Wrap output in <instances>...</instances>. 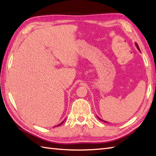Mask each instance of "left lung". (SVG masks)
Returning a JSON list of instances; mask_svg holds the SVG:
<instances>
[{
    "instance_id": "obj_1",
    "label": "left lung",
    "mask_w": 156,
    "mask_h": 156,
    "mask_svg": "<svg viewBox=\"0 0 156 156\" xmlns=\"http://www.w3.org/2000/svg\"><path fill=\"white\" fill-rule=\"evenodd\" d=\"M135 45H136V47H137V49L139 51H140V48H139V46H138V45H137V43H135ZM98 117V119H99V120L100 121H102V122H108L107 121H104V120H102V119H101V118H99L98 117Z\"/></svg>"
}]
</instances>
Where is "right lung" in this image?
Masks as SVG:
<instances>
[{
  "mask_svg": "<svg viewBox=\"0 0 156 156\" xmlns=\"http://www.w3.org/2000/svg\"><path fill=\"white\" fill-rule=\"evenodd\" d=\"M64 121H65V120H64ZM64 122V121H62V122H61V123H59V125H57V127H58V126H59V125H62V123H63V122Z\"/></svg>",
  "mask_w": 156,
  "mask_h": 156,
  "instance_id": "obj_1",
  "label": "right lung"
}]
</instances>
